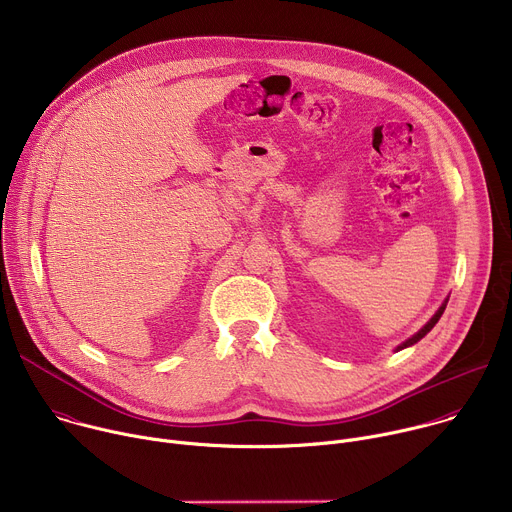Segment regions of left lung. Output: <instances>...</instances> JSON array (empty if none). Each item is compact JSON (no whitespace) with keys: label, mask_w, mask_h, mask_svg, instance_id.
Listing matches in <instances>:
<instances>
[{"label":"left lung","mask_w":512,"mask_h":512,"mask_svg":"<svg viewBox=\"0 0 512 512\" xmlns=\"http://www.w3.org/2000/svg\"><path fill=\"white\" fill-rule=\"evenodd\" d=\"M446 304H448V302H444V304H442V308L435 312V316H433V318H431V320H429V322H427V324H425V326H423L415 336H411V338H409V340H405L401 346H397V350H403V348H407V346H411V344L419 342V340H421V338H423V336H425V334H427V332L437 324V320L442 318V314H444V310H446Z\"/></svg>","instance_id":"left-lung-1"}]
</instances>
